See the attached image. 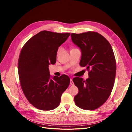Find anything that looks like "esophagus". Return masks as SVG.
<instances>
[{"instance_id":"34e87169","label":"esophagus","mask_w":132,"mask_h":132,"mask_svg":"<svg viewBox=\"0 0 132 132\" xmlns=\"http://www.w3.org/2000/svg\"><path fill=\"white\" fill-rule=\"evenodd\" d=\"M70 85H72V86H73L74 85V82H73V79H70Z\"/></svg>"}]
</instances>
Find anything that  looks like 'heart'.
Masks as SVG:
<instances>
[{
	"instance_id": "1",
	"label": "heart",
	"mask_w": 132,
	"mask_h": 132,
	"mask_svg": "<svg viewBox=\"0 0 132 132\" xmlns=\"http://www.w3.org/2000/svg\"><path fill=\"white\" fill-rule=\"evenodd\" d=\"M60 49H61V47H59V48H58V51H57V52H58V53H59V51H60Z\"/></svg>"
}]
</instances>
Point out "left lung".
<instances>
[{"label": "left lung", "mask_w": 132, "mask_h": 132, "mask_svg": "<svg viewBox=\"0 0 132 132\" xmlns=\"http://www.w3.org/2000/svg\"><path fill=\"white\" fill-rule=\"evenodd\" d=\"M71 36L73 43L81 51L80 65L89 71L86 80L78 77L73 79L79 89L74 102L84 110H95L106 101L113 87L116 62L112 48L98 32L72 33Z\"/></svg>", "instance_id": "left-lung-1"}]
</instances>
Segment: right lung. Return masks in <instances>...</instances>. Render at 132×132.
Instances as JSON below:
<instances>
[{"label":"right lung","instance_id":"1","mask_svg":"<svg viewBox=\"0 0 132 132\" xmlns=\"http://www.w3.org/2000/svg\"><path fill=\"white\" fill-rule=\"evenodd\" d=\"M70 33L42 31L28 40L21 51L18 72L22 91L29 103L44 111L57 108L70 79L66 75L51 77L48 65L56 62L58 47Z\"/></svg>","mask_w":132,"mask_h":132}]
</instances>
